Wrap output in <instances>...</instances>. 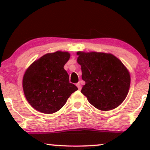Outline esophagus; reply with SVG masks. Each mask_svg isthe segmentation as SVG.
I'll return each instance as SVG.
<instances>
[{
  "instance_id": "esophagus-1",
  "label": "esophagus",
  "mask_w": 150,
  "mask_h": 150,
  "mask_svg": "<svg viewBox=\"0 0 150 150\" xmlns=\"http://www.w3.org/2000/svg\"><path fill=\"white\" fill-rule=\"evenodd\" d=\"M76 86L77 87V88H78L79 90H80L81 88H82V87H81V85H80V82H78V83H77V84H76Z\"/></svg>"
}]
</instances>
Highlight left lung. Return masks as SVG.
Instances as JSON below:
<instances>
[{"label":"left lung","instance_id":"left-lung-1","mask_svg":"<svg viewBox=\"0 0 150 150\" xmlns=\"http://www.w3.org/2000/svg\"><path fill=\"white\" fill-rule=\"evenodd\" d=\"M77 55L85 82L81 92L97 109L106 111L118 107L130 85V73L123 63L111 53L78 51Z\"/></svg>","mask_w":150,"mask_h":150}]
</instances>
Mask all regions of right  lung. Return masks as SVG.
Wrapping results in <instances>:
<instances>
[{
    "instance_id": "add662e5",
    "label": "right lung",
    "mask_w": 150,
    "mask_h": 150,
    "mask_svg": "<svg viewBox=\"0 0 150 150\" xmlns=\"http://www.w3.org/2000/svg\"><path fill=\"white\" fill-rule=\"evenodd\" d=\"M70 53L63 51L46 53L26 70L22 87L27 100L34 108L44 113L59 111L77 87L70 83L64 65Z\"/></svg>"
}]
</instances>
